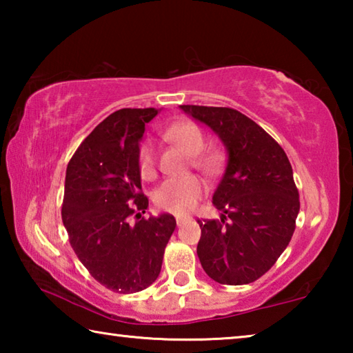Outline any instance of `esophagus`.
Instances as JSON below:
<instances>
[{
	"label": "esophagus",
	"mask_w": 353,
	"mask_h": 353,
	"mask_svg": "<svg viewBox=\"0 0 353 353\" xmlns=\"http://www.w3.org/2000/svg\"><path fill=\"white\" fill-rule=\"evenodd\" d=\"M190 218H185V216H176V224L181 227V225H183L185 223H187Z\"/></svg>",
	"instance_id": "1"
}]
</instances>
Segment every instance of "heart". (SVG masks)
<instances>
[{
  "mask_svg": "<svg viewBox=\"0 0 353 353\" xmlns=\"http://www.w3.org/2000/svg\"><path fill=\"white\" fill-rule=\"evenodd\" d=\"M165 139L181 146L188 155H193L191 163L207 176H216L223 166V154L219 151L202 152L205 146L204 134L193 123L172 124L165 130ZM155 168H157V149L151 140H146L139 148V171L143 179H152ZM204 191V182L196 176L168 179L155 190L154 202L160 210L183 214L193 210Z\"/></svg>",
  "mask_w": 353,
  "mask_h": 353,
  "instance_id": "heart-1",
  "label": "heart"
}]
</instances>
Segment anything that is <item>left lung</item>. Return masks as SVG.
Returning <instances> with one entry per match:
<instances>
[{
  "instance_id": "left-lung-1",
  "label": "left lung",
  "mask_w": 353,
  "mask_h": 353,
  "mask_svg": "<svg viewBox=\"0 0 353 353\" xmlns=\"http://www.w3.org/2000/svg\"><path fill=\"white\" fill-rule=\"evenodd\" d=\"M216 134L227 166L213 205L221 219H198V256L207 276L246 285L274 266L291 241L301 208L292 168L282 146L241 112L229 107L181 105Z\"/></svg>"
}]
</instances>
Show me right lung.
<instances>
[{
    "mask_svg": "<svg viewBox=\"0 0 353 353\" xmlns=\"http://www.w3.org/2000/svg\"><path fill=\"white\" fill-rule=\"evenodd\" d=\"M157 113L152 107L113 112L81 143L65 176L62 221L71 248L94 280L121 294L157 280L176 229L168 213L141 218L149 202L141 193L139 148Z\"/></svg>",
    "mask_w": 353,
    "mask_h": 353,
    "instance_id": "add662e5",
    "label": "right lung"
}]
</instances>
